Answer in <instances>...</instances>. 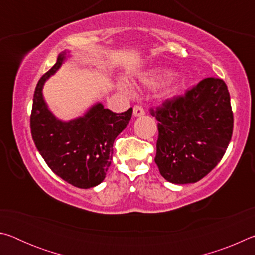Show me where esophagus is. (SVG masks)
Here are the masks:
<instances>
[{"label": "esophagus", "instance_id": "1", "mask_svg": "<svg viewBox=\"0 0 255 255\" xmlns=\"http://www.w3.org/2000/svg\"><path fill=\"white\" fill-rule=\"evenodd\" d=\"M145 115V110L141 106H135L133 107V116L135 117H140V116Z\"/></svg>", "mask_w": 255, "mask_h": 255}]
</instances>
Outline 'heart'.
Returning a JSON list of instances; mask_svg holds the SVG:
<instances>
[{
  "label": "heart",
  "instance_id": "heart-1",
  "mask_svg": "<svg viewBox=\"0 0 255 255\" xmlns=\"http://www.w3.org/2000/svg\"><path fill=\"white\" fill-rule=\"evenodd\" d=\"M173 77V73L169 71H159L154 72L152 74L145 76L143 79V83L146 86H150V88H155V86L162 85L165 82L169 81Z\"/></svg>",
  "mask_w": 255,
  "mask_h": 255
}]
</instances>
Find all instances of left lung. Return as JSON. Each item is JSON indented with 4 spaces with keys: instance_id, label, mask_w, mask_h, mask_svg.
<instances>
[{
    "instance_id": "obj_1",
    "label": "left lung",
    "mask_w": 255,
    "mask_h": 255,
    "mask_svg": "<svg viewBox=\"0 0 255 255\" xmlns=\"http://www.w3.org/2000/svg\"><path fill=\"white\" fill-rule=\"evenodd\" d=\"M150 115L158 122L155 163L169 182L195 183L221 162L234 125L223 80L207 77Z\"/></svg>"
}]
</instances>
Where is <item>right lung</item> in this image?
I'll return each instance as SVG.
<instances>
[{
	"mask_svg": "<svg viewBox=\"0 0 255 255\" xmlns=\"http://www.w3.org/2000/svg\"><path fill=\"white\" fill-rule=\"evenodd\" d=\"M65 59L64 51L38 82L30 128L34 145L50 170L74 187L89 189L105 180L114 154V141L129 124L132 108L115 114L98 102L82 117L70 122L56 118L45 102L42 88Z\"/></svg>",
	"mask_w": 255,
	"mask_h": 255,
	"instance_id": "1",
	"label": "right lung"
}]
</instances>
